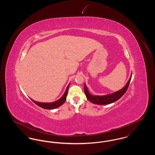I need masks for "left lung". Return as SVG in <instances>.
Instances as JSON below:
<instances>
[{
  "label": "left lung",
  "instance_id": "obj_1",
  "mask_svg": "<svg viewBox=\"0 0 155 155\" xmlns=\"http://www.w3.org/2000/svg\"><path fill=\"white\" fill-rule=\"evenodd\" d=\"M131 77H132V75H131V77L130 78L127 84L122 89L116 92H114L113 94L104 95V96H93V95H91L89 93L88 90L85 84H84L85 94L89 101L91 102L94 103V104L103 105V104H107L113 103V102L117 101L120 98H121L122 96L124 95V94H125V92L127 91V90L128 89V88L129 87L130 81L131 80Z\"/></svg>",
  "mask_w": 155,
  "mask_h": 155
}]
</instances>
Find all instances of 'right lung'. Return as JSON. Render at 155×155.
I'll return each instance as SVG.
<instances>
[{
    "instance_id": "1",
    "label": "right lung",
    "mask_w": 155,
    "mask_h": 155,
    "mask_svg": "<svg viewBox=\"0 0 155 155\" xmlns=\"http://www.w3.org/2000/svg\"><path fill=\"white\" fill-rule=\"evenodd\" d=\"M69 85H70V84L67 87L66 92H65V93L64 94L63 96L60 99L54 102H52V103H40V102H38L36 101H34L32 99H31V101H32V102H34L38 106H39V107H41L43 109H53L57 108L59 106H61L65 102V101L66 100V97L67 95V93H68V89Z\"/></svg>"
}]
</instances>
